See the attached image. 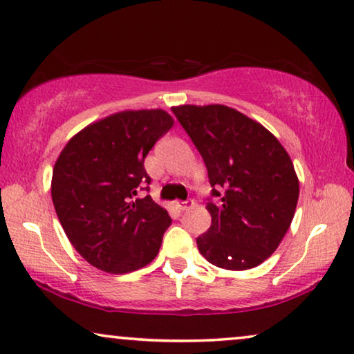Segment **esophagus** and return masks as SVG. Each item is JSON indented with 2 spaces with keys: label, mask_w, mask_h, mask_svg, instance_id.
Wrapping results in <instances>:
<instances>
[{
  "label": "esophagus",
  "mask_w": 354,
  "mask_h": 354,
  "mask_svg": "<svg viewBox=\"0 0 354 354\" xmlns=\"http://www.w3.org/2000/svg\"><path fill=\"white\" fill-rule=\"evenodd\" d=\"M192 205H194V201H178V202H174V207H176L178 210H186Z\"/></svg>",
  "instance_id": "34e87169"
}]
</instances>
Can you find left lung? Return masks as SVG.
Returning <instances> with one entry per match:
<instances>
[{
    "label": "left lung",
    "mask_w": 354,
    "mask_h": 354,
    "mask_svg": "<svg viewBox=\"0 0 354 354\" xmlns=\"http://www.w3.org/2000/svg\"><path fill=\"white\" fill-rule=\"evenodd\" d=\"M171 110L204 158L214 197L207 202L212 225L196 239L197 248L226 270L257 267L279 248L298 204L299 181L288 152L234 108Z\"/></svg>",
    "instance_id": "left-lung-1"
}]
</instances>
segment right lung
Returning a JSON list of instances; mask_svg holds the SVG:
<instances>
[{
    "instance_id": "obj_1",
    "label": "right lung",
    "mask_w": 354,
    "mask_h": 354,
    "mask_svg": "<svg viewBox=\"0 0 354 354\" xmlns=\"http://www.w3.org/2000/svg\"><path fill=\"white\" fill-rule=\"evenodd\" d=\"M173 126L163 110H128L92 122L66 144L53 168L51 199L66 236L91 266L129 273L157 257L168 212L152 197L144 160Z\"/></svg>"
}]
</instances>
